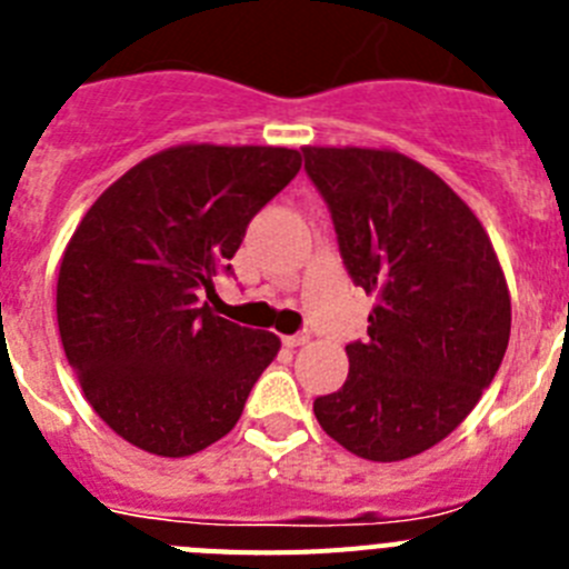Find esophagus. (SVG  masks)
I'll use <instances>...</instances> for the list:
<instances>
[{"instance_id": "obj_1", "label": "esophagus", "mask_w": 569, "mask_h": 569, "mask_svg": "<svg viewBox=\"0 0 569 569\" xmlns=\"http://www.w3.org/2000/svg\"><path fill=\"white\" fill-rule=\"evenodd\" d=\"M308 341H310V333H296V336H284V339H281V345L290 347V350H293V347L308 345Z\"/></svg>"}]
</instances>
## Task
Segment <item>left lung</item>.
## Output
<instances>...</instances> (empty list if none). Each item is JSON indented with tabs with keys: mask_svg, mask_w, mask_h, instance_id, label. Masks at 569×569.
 <instances>
[{
	"mask_svg": "<svg viewBox=\"0 0 569 569\" xmlns=\"http://www.w3.org/2000/svg\"><path fill=\"white\" fill-rule=\"evenodd\" d=\"M347 273L367 296L350 373L313 401L321 430L367 461L419 456L479 405L510 341V290L492 241L453 188L387 148H301Z\"/></svg>",
	"mask_w": 569,
	"mask_h": 569,
	"instance_id": "1",
	"label": "left lung"
}]
</instances>
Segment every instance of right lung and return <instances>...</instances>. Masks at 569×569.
I'll list each match as a JSON object with an SVG mask.
<instances>
[{
  "label": "right lung",
  "instance_id": "right-lung-1",
  "mask_svg": "<svg viewBox=\"0 0 569 569\" xmlns=\"http://www.w3.org/2000/svg\"><path fill=\"white\" fill-rule=\"evenodd\" d=\"M299 168L290 148L176 144L119 176L70 236L57 281L64 356L99 419L144 453L182 459L228 436L279 353V336L199 296Z\"/></svg>",
  "mask_w": 569,
  "mask_h": 569
}]
</instances>
